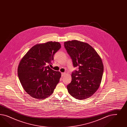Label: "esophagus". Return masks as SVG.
<instances>
[{
	"instance_id": "1",
	"label": "esophagus",
	"mask_w": 127,
	"mask_h": 127,
	"mask_svg": "<svg viewBox=\"0 0 127 127\" xmlns=\"http://www.w3.org/2000/svg\"><path fill=\"white\" fill-rule=\"evenodd\" d=\"M65 74V73H62V77H63Z\"/></svg>"
}]
</instances>
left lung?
<instances>
[{"label": "left lung", "mask_w": 127, "mask_h": 127, "mask_svg": "<svg viewBox=\"0 0 127 127\" xmlns=\"http://www.w3.org/2000/svg\"><path fill=\"white\" fill-rule=\"evenodd\" d=\"M73 67L79 70L72 73L68 92L75 98L84 100L93 95L100 87L103 65L100 56L89 44L76 40L64 42Z\"/></svg>", "instance_id": "8db88e82"}]
</instances>
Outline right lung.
I'll return each mask as SVG.
<instances>
[{"mask_svg":"<svg viewBox=\"0 0 127 127\" xmlns=\"http://www.w3.org/2000/svg\"><path fill=\"white\" fill-rule=\"evenodd\" d=\"M61 48L57 42H47L32 47L19 62L18 74L23 89L38 100L50 96L59 82L61 73L51 69L54 56Z\"/></svg>","mask_w":127,"mask_h":127,"instance_id":"obj_1","label":"right lung"}]
</instances>
